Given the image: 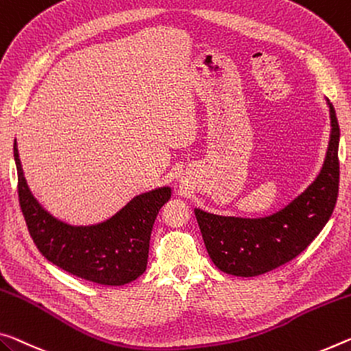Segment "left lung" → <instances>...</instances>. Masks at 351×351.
<instances>
[{
    "mask_svg": "<svg viewBox=\"0 0 351 351\" xmlns=\"http://www.w3.org/2000/svg\"><path fill=\"white\" fill-rule=\"evenodd\" d=\"M331 137L319 176L291 204L264 219L221 217L195 209L206 250L225 274L258 276L285 265L319 236L335 210L339 193V130L328 101Z\"/></svg>",
    "mask_w": 351,
    "mask_h": 351,
    "instance_id": "obj_1",
    "label": "left lung"
}]
</instances>
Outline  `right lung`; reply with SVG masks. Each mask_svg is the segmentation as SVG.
Wrapping results in <instances>:
<instances>
[{"label":"right lung","instance_id":"right-lung-1","mask_svg":"<svg viewBox=\"0 0 351 351\" xmlns=\"http://www.w3.org/2000/svg\"><path fill=\"white\" fill-rule=\"evenodd\" d=\"M14 158L19 202L27 231L49 263L104 286L128 285L145 271L153 223L159 209L170 199V187L137 195L103 223L71 226L56 220L32 197L21 170L16 141Z\"/></svg>","mask_w":351,"mask_h":351}]
</instances>
